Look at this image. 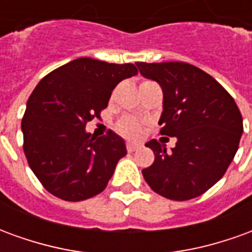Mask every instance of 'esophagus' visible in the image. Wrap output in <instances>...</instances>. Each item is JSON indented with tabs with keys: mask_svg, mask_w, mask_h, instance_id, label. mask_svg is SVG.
Here are the masks:
<instances>
[{
	"mask_svg": "<svg viewBox=\"0 0 252 252\" xmlns=\"http://www.w3.org/2000/svg\"><path fill=\"white\" fill-rule=\"evenodd\" d=\"M137 148H140V144H137V143L129 142L126 144V150L129 151V153H133V151H136Z\"/></svg>",
	"mask_w": 252,
	"mask_h": 252,
	"instance_id": "obj_1",
	"label": "esophagus"
}]
</instances>
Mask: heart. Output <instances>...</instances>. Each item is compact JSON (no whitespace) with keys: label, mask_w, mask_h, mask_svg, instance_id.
Wrapping results in <instances>:
<instances>
[{"label":"heart","mask_w":252,"mask_h":252,"mask_svg":"<svg viewBox=\"0 0 252 252\" xmlns=\"http://www.w3.org/2000/svg\"><path fill=\"white\" fill-rule=\"evenodd\" d=\"M119 128H120V131L123 132L124 135L131 137H137L140 135V132H142V126H140V124H139L136 120H132V119H124V120L120 123Z\"/></svg>","instance_id":"heart-1"}]
</instances>
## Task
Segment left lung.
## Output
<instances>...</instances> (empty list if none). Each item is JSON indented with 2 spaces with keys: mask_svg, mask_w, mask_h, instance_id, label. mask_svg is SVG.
Returning <instances> with one entry per match:
<instances>
[{
  "mask_svg": "<svg viewBox=\"0 0 252 252\" xmlns=\"http://www.w3.org/2000/svg\"><path fill=\"white\" fill-rule=\"evenodd\" d=\"M136 66L143 77L162 88L160 133L177 139L170 153L157 140L146 143L155 160L143 170V177L155 193L169 200L198 197L221 180L238 151L243 133L238 105L215 78L193 64Z\"/></svg>",
  "mask_w": 252,
  "mask_h": 252,
  "instance_id": "1",
  "label": "left lung"
}]
</instances>
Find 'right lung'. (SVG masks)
<instances>
[{
    "instance_id": "add662e5",
    "label": "right lung",
    "mask_w": 252,
    "mask_h": 252,
    "mask_svg": "<svg viewBox=\"0 0 252 252\" xmlns=\"http://www.w3.org/2000/svg\"><path fill=\"white\" fill-rule=\"evenodd\" d=\"M136 74L132 63L78 58L37 83L21 131L31 170L51 194L75 202L106 188L116 164L126 155V142L113 131L92 136L86 123L108 106L123 79Z\"/></svg>"
}]
</instances>
